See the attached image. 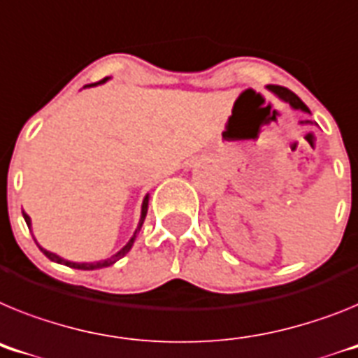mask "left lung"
<instances>
[{"label":"left lung","mask_w":358,"mask_h":358,"mask_svg":"<svg viewBox=\"0 0 358 358\" xmlns=\"http://www.w3.org/2000/svg\"><path fill=\"white\" fill-rule=\"evenodd\" d=\"M270 88L271 92H275V94H277V96L280 97V99H284L286 101V103H289V105L293 106V108H301L302 112H310V110H308V106L304 105V103H302L301 101V97L297 96V94H293L292 90H288V88H284V87H279V85H270ZM308 123H310V121H308Z\"/></svg>","instance_id":"left-lung-1"}]
</instances>
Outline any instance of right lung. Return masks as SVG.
Here are the masks:
<instances>
[{"label":"right lung","mask_w":358,"mask_h":358,"mask_svg":"<svg viewBox=\"0 0 358 358\" xmlns=\"http://www.w3.org/2000/svg\"><path fill=\"white\" fill-rule=\"evenodd\" d=\"M106 79H108V78L101 79V81H97V83H92V85H88V87H96V85L105 83ZM146 212H148V195H146L145 199H143V206H141V219H139V224H137V230L134 231V237H132V239H130V241H128V243L124 244L123 248H121V250H119L117 253H115V255H112V257H110V259H105V261H99V262H72V261H66V259L59 257V255H56V253L47 252V250H45V248H41V246H39V250H41V252L45 253V255H47V257L50 259V261L57 262V264H65V266H69V268H76V270H99V268L112 266V264H114V262H117L119 259H121V257H124V255H127V253L130 252V248H132L134 241H136V235L139 234V230H141L143 222H145ZM23 217H25V222H27V226H29V228H30V217L27 215L25 212H23Z\"/></svg>","instance_id":"add662e5"}]
</instances>
